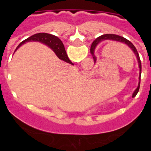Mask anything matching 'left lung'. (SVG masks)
Segmentation results:
<instances>
[{"label":"left lung","instance_id":"8db88e82","mask_svg":"<svg viewBox=\"0 0 151 151\" xmlns=\"http://www.w3.org/2000/svg\"><path fill=\"white\" fill-rule=\"evenodd\" d=\"M119 41V42H122V43L125 44V45H127L129 47V48L131 50H132L133 53L134 54V55L136 56V58L138 60V66H139V69H140V73H139V82H138V87L137 88L135 89L134 92H133L132 97H135L136 94H138V91H139L140 88V82H141V60H140V57L139 54H138V51L136 50L135 47L133 45V44L130 41L127 40L126 38H123L122 36L117 35H114V34H106V35H103L100 36L98 38H96L94 41H93V43H92L91 47V53L92 54V57H93V59H94V63H96V60H97V57H95L94 55V50H95V47H97V45L101 42V41Z\"/></svg>","mask_w":151,"mask_h":151}]
</instances>
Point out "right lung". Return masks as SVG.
I'll use <instances>...</instances> for the list:
<instances>
[{
  "instance_id": "1",
  "label": "right lung",
  "mask_w": 151,
  "mask_h": 151,
  "mask_svg": "<svg viewBox=\"0 0 151 151\" xmlns=\"http://www.w3.org/2000/svg\"><path fill=\"white\" fill-rule=\"evenodd\" d=\"M29 41H39V42H41V43L47 45L49 47H50L52 50H54L56 55L59 57V59L65 61V62L68 63L73 65V63L69 59V57H68L67 54H66L63 44L60 41V39L57 38V36L47 34V33H38V34L33 35H32L29 38L22 41L18 45L16 50H17L22 45L25 44L26 42H29Z\"/></svg>"
}]
</instances>
